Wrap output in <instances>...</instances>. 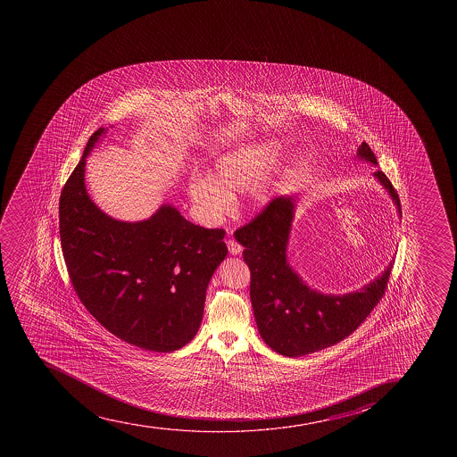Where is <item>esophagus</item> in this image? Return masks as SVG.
<instances>
[{
	"label": "esophagus",
	"mask_w": 457,
	"mask_h": 457,
	"mask_svg": "<svg viewBox=\"0 0 457 457\" xmlns=\"http://www.w3.org/2000/svg\"><path fill=\"white\" fill-rule=\"evenodd\" d=\"M226 245H228L229 253L234 254V256L241 254V252H243V245H241L240 243H237L236 240H228L226 241Z\"/></svg>",
	"instance_id": "esophagus-1"
}]
</instances>
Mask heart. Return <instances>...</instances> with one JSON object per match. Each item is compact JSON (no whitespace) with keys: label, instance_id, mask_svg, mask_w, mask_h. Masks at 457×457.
Returning <instances> with one entry per match:
<instances>
[{"label":"heart","instance_id":"1","mask_svg":"<svg viewBox=\"0 0 457 457\" xmlns=\"http://www.w3.org/2000/svg\"><path fill=\"white\" fill-rule=\"evenodd\" d=\"M280 154V145L272 141L241 145L216 159L210 177H194L187 195L199 214L208 223H217L232 207V199L253 189L258 201H267L271 180H259L267 174Z\"/></svg>","mask_w":457,"mask_h":457}]
</instances>
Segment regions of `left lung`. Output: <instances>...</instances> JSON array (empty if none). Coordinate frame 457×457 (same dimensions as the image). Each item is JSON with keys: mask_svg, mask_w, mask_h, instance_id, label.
I'll return each mask as SVG.
<instances>
[{"mask_svg": "<svg viewBox=\"0 0 457 457\" xmlns=\"http://www.w3.org/2000/svg\"><path fill=\"white\" fill-rule=\"evenodd\" d=\"M357 156L377 165L365 141ZM401 214V201L385 172H374ZM295 199L280 196L247 225L237 229V241L245 247L249 265L250 299L263 341L283 356H305L347 338L383 298L394 262L370 285L345 295H323L312 290L290 268L286 249L294 220Z\"/></svg>", "mask_w": 457, "mask_h": 457, "instance_id": "left-lung-1", "label": "left lung"}]
</instances>
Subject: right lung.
Masks as SVG:
<instances>
[{"label": "right lung", "mask_w": 457, "mask_h": 457, "mask_svg": "<svg viewBox=\"0 0 457 457\" xmlns=\"http://www.w3.org/2000/svg\"><path fill=\"white\" fill-rule=\"evenodd\" d=\"M92 134L59 198V236L68 276L87 312L128 344L170 353L194 338L205 292L226 258L225 231L186 220L165 204L147 220L120 221L92 203L87 158Z\"/></svg>", "instance_id": "obj_1"}]
</instances>
